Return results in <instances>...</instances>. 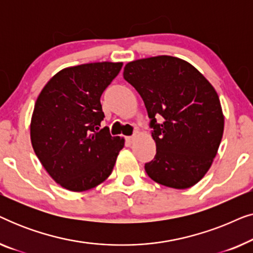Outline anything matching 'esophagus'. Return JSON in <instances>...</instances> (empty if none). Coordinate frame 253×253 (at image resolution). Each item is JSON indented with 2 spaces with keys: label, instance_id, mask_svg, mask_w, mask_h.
Returning a JSON list of instances; mask_svg holds the SVG:
<instances>
[{
  "label": "esophagus",
  "instance_id": "1",
  "mask_svg": "<svg viewBox=\"0 0 253 253\" xmlns=\"http://www.w3.org/2000/svg\"><path fill=\"white\" fill-rule=\"evenodd\" d=\"M126 143H127V144H129V145H130V144H132V141L134 140V136H130V137H126Z\"/></svg>",
  "mask_w": 253,
  "mask_h": 253
}]
</instances>
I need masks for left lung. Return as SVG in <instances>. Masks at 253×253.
<instances>
[{"mask_svg": "<svg viewBox=\"0 0 253 253\" xmlns=\"http://www.w3.org/2000/svg\"><path fill=\"white\" fill-rule=\"evenodd\" d=\"M123 77L143 98L151 119L157 154L145 164L147 175L168 188H191L209 171L222 139L216 91L189 62L167 55L129 62Z\"/></svg>", "mask_w": 253, "mask_h": 253, "instance_id": "left-lung-1", "label": "left lung"}]
</instances>
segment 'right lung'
Returning <instances> with one entry per match:
<instances>
[{
	"label": "right lung",
	"mask_w": 253,
	"mask_h": 253,
	"mask_svg": "<svg viewBox=\"0 0 253 253\" xmlns=\"http://www.w3.org/2000/svg\"><path fill=\"white\" fill-rule=\"evenodd\" d=\"M123 63L65 68L44 85L31 120V143L41 165L62 188L81 192L108 178L124 138L100 131V98Z\"/></svg>",
	"instance_id": "right-lung-1"
}]
</instances>
